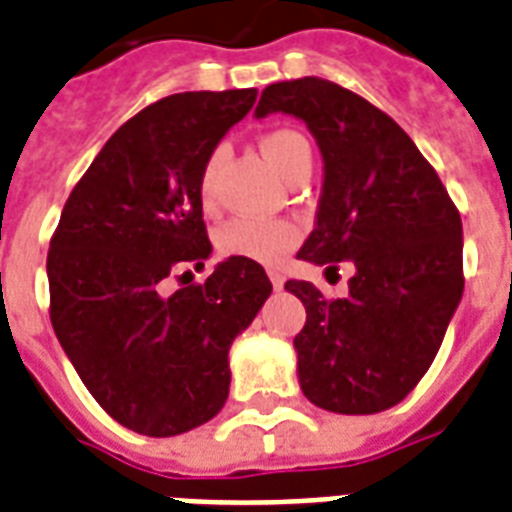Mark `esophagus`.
<instances>
[{"label": "esophagus", "mask_w": 512, "mask_h": 512, "mask_svg": "<svg viewBox=\"0 0 512 512\" xmlns=\"http://www.w3.org/2000/svg\"><path fill=\"white\" fill-rule=\"evenodd\" d=\"M269 280H272V288H275V291H280L285 283V277L280 275V272H275V269H269Z\"/></svg>", "instance_id": "34e87169"}]
</instances>
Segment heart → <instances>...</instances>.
<instances>
[{"label": "heart", "instance_id": "1", "mask_svg": "<svg viewBox=\"0 0 512 512\" xmlns=\"http://www.w3.org/2000/svg\"><path fill=\"white\" fill-rule=\"evenodd\" d=\"M261 154L267 162L280 173V176H291L299 165H312V149L310 141L301 136L299 130L277 128L264 133L259 141ZM216 165L219 157H211L200 178V197L211 202L213 197V178H216ZM301 237V229L293 221L285 219H253V216H237L229 219L219 229V251L227 256H243L248 261H259V264H277V261L288 256L296 248Z\"/></svg>", "mask_w": 512, "mask_h": 512}]
</instances>
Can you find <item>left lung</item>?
I'll return each mask as SVG.
<instances>
[{
  "instance_id": "obj_1",
  "label": "left lung",
  "mask_w": 512,
  "mask_h": 512,
  "mask_svg": "<svg viewBox=\"0 0 512 512\" xmlns=\"http://www.w3.org/2000/svg\"><path fill=\"white\" fill-rule=\"evenodd\" d=\"M275 112L304 122L323 157L315 229L296 256L355 267L344 299L285 283L307 310L299 387L326 411L376 414L417 387L462 301V219L406 130L366 98L304 77L261 90L256 120Z\"/></svg>"
}]
</instances>
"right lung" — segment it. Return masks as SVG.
Instances as JSON below:
<instances>
[{
	"instance_id": "obj_1",
	"label": "right lung",
	"mask_w": 512,
	"mask_h": 512,
	"mask_svg": "<svg viewBox=\"0 0 512 512\" xmlns=\"http://www.w3.org/2000/svg\"><path fill=\"white\" fill-rule=\"evenodd\" d=\"M256 90L162 98L98 152L63 205L47 253L50 320L109 417L168 438L205 425L229 395V347L272 293L259 261L229 256L200 285L160 291L211 259L200 178ZM189 275V272H186Z\"/></svg>"
}]
</instances>
